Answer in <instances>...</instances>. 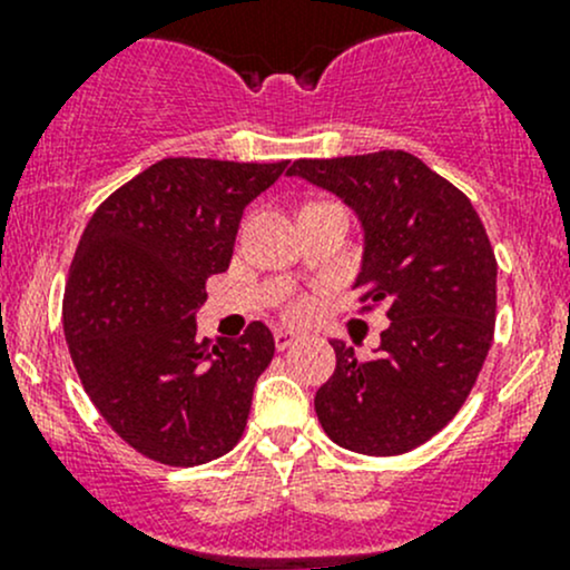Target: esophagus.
<instances>
[{"mask_svg": "<svg viewBox=\"0 0 570 570\" xmlns=\"http://www.w3.org/2000/svg\"><path fill=\"white\" fill-rule=\"evenodd\" d=\"M297 333L295 331H286V327H278V331H275V347L278 350H286V347H292V344L297 342Z\"/></svg>", "mask_w": 570, "mask_h": 570, "instance_id": "34e87169", "label": "esophagus"}]
</instances>
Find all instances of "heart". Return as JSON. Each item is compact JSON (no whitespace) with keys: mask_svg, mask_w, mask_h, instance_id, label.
I'll list each match as a JSON object with an SVG mask.
<instances>
[{"mask_svg":"<svg viewBox=\"0 0 570 570\" xmlns=\"http://www.w3.org/2000/svg\"><path fill=\"white\" fill-rule=\"evenodd\" d=\"M312 308H314L312 297H297V301L289 303V317L303 320V317H308V314H312Z\"/></svg>","mask_w":570,"mask_h":570,"instance_id":"1","label":"heart"}]
</instances>
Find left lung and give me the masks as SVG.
<instances>
[{
	"label": "left lung",
	"instance_id": "8db88e82",
	"mask_svg": "<svg viewBox=\"0 0 570 570\" xmlns=\"http://www.w3.org/2000/svg\"><path fill=\"white\" fill-rule=\"evenodd\" d=\"M289 176L342 198L364 228L355 289L389 322L370 361L333 338L336 372L314 407L333 444L402 455L433 439L474 389L493 342L497 256L455 184L407 151L297 159Z\"/></svg>",
	"mask_w": 570,
	"mask_h": 570
}]
</instances>
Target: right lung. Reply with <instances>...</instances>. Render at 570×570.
<instances>
[{"instance_id": "obj_1", "label": "right lung", "mask_w": 570, "mask_h": 570, "mask_svg": "<svg viewBox=\"0 0 570 570\" xmlns=\"http://www.w3.org/2000/svg\"><path fill=\"white\" fill-rule=\"evenodd\" d=\"M289 163L163 159L115 189L73 253L62 297L68 353L90 402L140 455L200 465L234 450L273 361L264 322L198 338L206 278L232 264L245 206Z\"/></svg>"}]
</instances>
